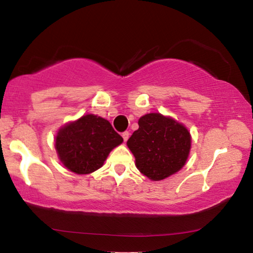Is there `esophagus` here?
I'll return each mask as SVG.
<instances>
[{
	"mask_svg": "<svg viewBox=\"0 0 253 253\" xmlns=\"http://www.w3.org/2000/svg\"><path fill=\"white\" fill-rule=\"evenodd\" d=\"M129 135H130V134H129V132H127V130H126V132H124V133H123V139H124L125 142H126V141L128 140Z\"/></svg>",
	"mask_w": 253,
	"mask_h": 253,
	"instance_id": "1",
	"label": "esophagus"
}]
</instances>
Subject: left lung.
<instances>
[{
    "mask_svg": "<svg viewBox=\"0 0 253 253\" xmlns=\"http://www.w3.org/2000/svg\"><path fill=\"white\" fill-rule=\"evenodd\" d=\"M191 142V134L183 124L161 113H148L139 119V129L127 141V147L140 172L158 181L185 166Z\"/></svg>",
    "mask_w": 253,
    "mask_h": 253,
    "instance_id": "8db88e82",
    "label": "left lung"
}]
</instances>
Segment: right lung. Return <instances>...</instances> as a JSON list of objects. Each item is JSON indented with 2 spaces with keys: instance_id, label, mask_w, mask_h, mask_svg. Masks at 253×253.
Masks as SVG:
<instances>
[{
  "instance_id": "right-lung-1",
  "label": "right lung",
  "mask_w": 253,
  "mask_h": 253,
  "mask_svg": "<svg viewBox=\"0 0 253 253\" xmlns=\"http://www.w3.org/2000/svg\"><path fill=\"white\" fill-rule=\"evenodd\" d=\"M112 125L96 114H85L59 129L55 149L63 167L87 174L103 167L111 150L123 143Z\"/></svg>"
}]
</instances>
